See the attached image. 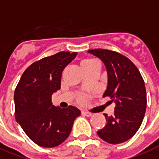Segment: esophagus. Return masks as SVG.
Segmentation results:
<instances>
[{
    "label": "esophagus",
    "instance_id": "obj_1",
    "mask_svg": "<svg viewBox=\"0 0 159 159\" xmlns=\"http://www.w3.org/2000/svg\"><path fill=\"white\" fill-rule=\"evenodd\" d=\"M82 114H83V115H84V116H86V117L92 116V114H91V113H89V112L83 111V112H82Z\"/></svg>",
    "mask_w": 159,
    "mask_h": 159
}]
</instances>
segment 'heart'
<instances>
[{
    "instance_id": "heart-1",
    "label": "heart",
    "mask_w": 159,
    "mask_h": 159,
    "mask_svg": "<svg viewBox=\"0 0 159 159\" xmlns=\"http://www.w3.org/2000/svg\"><path fill=\"white\" fill-rule=\"evenodd\" d=\"M94 63H96V62L93 60H84L83 61H81V64H80L81 69L89 67V66H92V65L94 64ZM80 101L84 102V98H80Z\"/></svg>"
}]
</instances>
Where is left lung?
I'll list each match as a JSON object with an SVG mask.
<instances>
[{"label":"left lung","mask_w":159,"mask_h":159,"mask_svg":"<svg viewBox=\"0 0 159 159\" xmlns=\"http://www.w3.org/2000/svg\"><path fill=\"white\" fill-rule=\"evenodd\" d=\"M104 63L108 84L103 97L109 96L116 106L114 114H104L106 125L97 131L105 142L118 144L130 139L144 118L147 95L144 81L134 64L124 55L109 50H88Z\"/></svg>","instance_id":"obj_1"}]
</instances>
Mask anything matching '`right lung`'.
<instances>
[{"label": "right lung", "mask_w": 159, "mask_h": 159, "mask_svg": "<svg viewBox=\"0 0 159 159\" xmlns=\"http://www.w3.org/2000/svg\"><path fill=\"white\" fill-rule=\"evenodd\" d=\"M76 52H59L33 63L20 77L14 93L15 117L22 129L36 144L54 148L70 134L80 110L70 105L55 107L51 96L60 89L62 71Z\"/></svg>", "instance_id": "1"}]
</instances>
